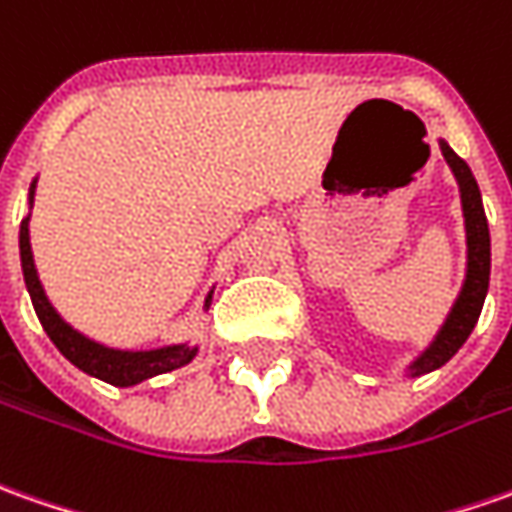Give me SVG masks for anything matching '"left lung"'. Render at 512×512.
<instances>
[{
  "label": "left lung",
  "mask_w": 512,
  "mask_h": 512,
  "mask_svg": "<svg viewBox=\"0 0 512 512\" xmlns=\"http://www.w3.org/2000/svg\"><path fill=\"white\" fill-rule=\"evenodd\" d=\"M440 151L446 156L448 168L454 173V179L460 184V201H462V218H465V280H462L460 294L448 311L443 328L437 330V336L420 356L406 367L412 378L426 375L437 367H443L448 358L460 350L465 339L476 328V319L482 314V305L488 297L490 283V232L485 207H482V193L476 184L474 173L465 165V159L451 151L446 139H440Z\"/></svg>",
  "instance_id": "left-lung-1"
}]
</instances>
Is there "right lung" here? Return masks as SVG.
<instances>
[{
    "mask_svg": "<svg viewBox=\"0 0 512 512\" xmlns=\"http://www.w3.org/2000/svg\"><path fill=\"white\" fill-rule=\"evenodd\" d=\"M33 196H36V179L27 193L30 207H33ZM19 255H22L24 285L33 300L41 328L47 330V336L64 353V358H69L86 375L100 378L111 387H134L154 375L179 370L196 358L198 347L193 344H165V347H154V350H120V347H106V344L95 342V339L83 336L81 330L72 328L64 316L52 308V302L44 294V285L38 280L36 260H33V249H30V215L22 218V227H19ZM210 302L212 291L204 300V308H210Z\"/></svg>",
    "mask_w": 512,
    "mask_h": 512,
    "instance_id": "1",
    "label": "right lung"
}]
</instances>
